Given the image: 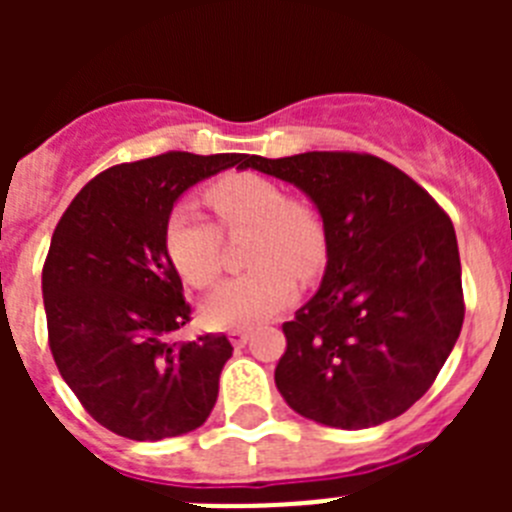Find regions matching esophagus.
I'll list each match as a JSON object with an SVG mask.
<instances>
[{
    "mask_svg": "<svg viewBox=\"0 0 512 512\" xmlns=\"http://www.w3.org/2000/svg\"><path fill=\"white\" fill-rule=\"evenodd\" d=\"M248 338H251V333H248L246 328H233V330H228V341L233 343V346H243V343H246Z\"/></svg>",
    "mask_w": 512,
    "mask_h": 512,
    "instance_id": "34e87169",
    "label": "esophagus"
}]
</instances>
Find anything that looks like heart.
Instances as JSON below:
<instances>
[{"instance_id":"obj_1","label":"heart","mask_w":512,"mask_h":512,"mask_svg":"<svg viewBox=\"0 0 512 512\" xmlns=\"http://www.w3.org/2000/svg\"><path fill=\"white\" fill-rule=\"evenodd\" d=\"M217 215V228L182 202L166 220V253L174 269L197 289L212 287L220 277L223 235L253 230L243 277L228 279L202 305V318L212 328H248L287 310L297 297V284L318 277L328 256L323 220L307 202L287 197L284 187L261 174H228L205 192Z\"/></svg>"}]
</instances>
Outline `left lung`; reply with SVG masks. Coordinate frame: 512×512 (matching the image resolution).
Masks as SVG:
<instances>
[{
	"mask_svg": "<svg viewBox=\"0 0 512 512\" xmlns=\"http://www.w3.org/2000/svg\"><path fill=\"white\" fill-rule=\"evenodd\" d=\"M248 166L300 187L328 238L323 284L282 325L277 390L300 415L343 431L402 415L431 390L464 323L451 217L372 153L248 156Z\"/></svg>",
	"mask_w": 512,
	"mask_h": 512,
	"instance_id": "8db88e82",
	"label": "left lung"
}]
</instances>
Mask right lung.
<instances>
[{"instance_id":"add662e5","label":"right lung","mask_w":512,"mask_h":512,"mask_svg":"<svg viewBox=\"0 0 512 512\" xmlns=\"http://www.w3.org/2000/svg\"><path fill=\"white\" fill-rule=\"evenodd\" d=\"M241 153L169 151L102 171L53 230L43 264L48 346L89 415L130 441L200 428L233 354L223 333L174 343L192 320L166 253V220L179 194Z\"/></svg>"}]
</instances>
